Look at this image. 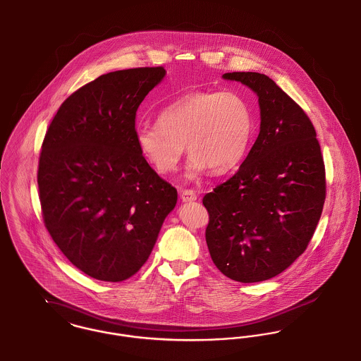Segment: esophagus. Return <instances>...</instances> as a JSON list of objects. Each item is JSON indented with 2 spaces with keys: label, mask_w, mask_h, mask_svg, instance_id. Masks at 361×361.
<instances>
[{
  "label": "esophagus",
  "mask_w": 361,
  "mask_h": 361,
  "mask_svg": "<svg viewBox=\"0 0 361 361\" xmlns=\"http://www.w3.org/2000/svg\"><path fill=\"white\" fill-rule=\"evenodd\" d=\"M180 198L183 202H192L197 200V192H192V190H182Z\"/></svg>",
  "instance_id": "1"
}]
</instances>
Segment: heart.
<instances>
[{"label": "heart", "instance_id": "b5f03b06", "mask_svg": "<svg viewBox=\"0 0 361 361\" xmlns=\"http://www.w3.org/2000/svg\"><path fill=\"white\" fill-rule=\"evenodd\" d=\"M253 134V116L235 92H194L172 101L159 123L138 127L135 140L145 160L160 175L173 173L185 154H192L188 176L207 169L226 173L243 160Z\"/></svg>", "mask_w": 361, "mask_h": 361}]
</instances>
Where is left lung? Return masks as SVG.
Listing matches in <instances>:
<instances>
[{
	"instance_id": "1",
	"label": "left lung",
	"mask_w": 361,
	"mask_h": 361,
	"mask_svg": "<svg viewBox=\"0 0 361 361\" xmlns=\"http://www.w3.org/2000/svg\"><path fill=\"white\" fill-rule=\"evenodd\" d=\"M259 96L260 133L240 169L202 198L217 269L242 282L276 276L300 257L322 216L326 169L312 121L271 78L227 73Z\"/></svg>"
}]
</instances>
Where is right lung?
I'll return each mask as SVG.
<instances>
[{
  "label": "right lung",
  "instance_id": "obj_1",
  "mask_svg": "<svg viewBox=\"0 0 361 361\" xmlns=\"http://www.w3.org/2000/svg\"><path fill=\"white\" fill-rule=\"evenodd\" d=\"M164 67L98 76L68 97L45 134L38 190L45 227L78 269L121 282L146 263L178 192L145 160L135 116Z\"/></svg>",
  "mask_w": 361,
  "mask_h": 361
}]
</instances>
